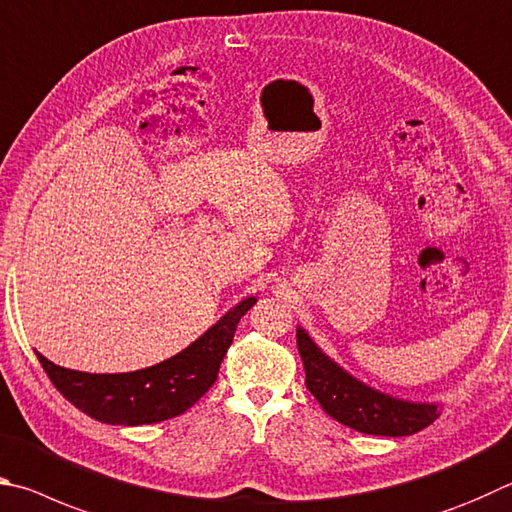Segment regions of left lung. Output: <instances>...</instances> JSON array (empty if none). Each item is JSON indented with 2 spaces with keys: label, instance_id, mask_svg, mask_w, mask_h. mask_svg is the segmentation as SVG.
Returning <instances> with one entry per match:
<instances>
[{
  "label": "left lung",
  "instance_id": "8db88e82",
  "mask_svg": "<svg viewBox=\"0 0 512 512\" xmlns=\"http://www.w3.org/2000/svg\"><path fill=\"white\" fill-rule=\"evenodd\" d=\"M297 348L306 369V387L321 409L337 423L373 436H411L441 416L438 405L387 396L346 373L303 328H297Z\"/></svg>",
  "mask_w": 512,
  "mask_h": 512
}]
</instances>
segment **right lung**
<instances>
[{"mask_svg":"<svg viewBox=\"0 0 512 512\" xmlns=\"http://www.w3.org/2000/svg\"><path fill=\"white\" fill-rule=\"evenodd\" d=\"M254 303V297L240 301L182 353L141 371L83 373L62 369L44 355H35L53 387L94 420L128 427L161 423L184 414L218 380L222 357L229 351L238 321Z\"/></svg>","mask_w":512,"mask_h":512,"instance_id":"obj_1","label":"right lung"}]
</instances>
